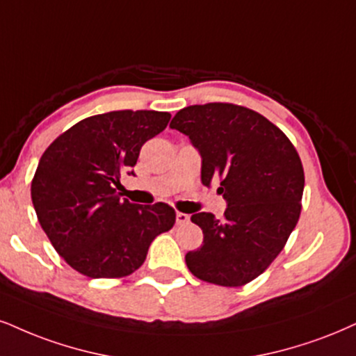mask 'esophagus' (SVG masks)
<instances>
[{
    "label": "esophagus",
    "instance_id": "esophagus-1",
    "mask_svg": "<svg viewBox=\"0 0 356 356\" xmlns=\"http://www.w3.org/2000/svg\"><path fill=\"white\" fill-rule=\"evenodd\" d=\"M186 222H190V214L178 211L177 213V225L183 226V225H186Z\"/></svg>",
    "mask_w": 356,
    "mask_h": 356
}]
</instances>
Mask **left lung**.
Returning a JSON list of instances; mask_svg holds the SVG:
<instances>
[{"mask_svg":"<svg viewBox=\"0 0 356 356\" xmlns=\"http://www.w3.org/2000/svg\"><path fill=\"white\" fill-rule=\"evenodd\" d=\"M171 129L201 156V183L219 181L225 216L196 213L203 245L185 256L193 275L239 287L261 275L282 251L300 216L304 168L293 145L261 113L232 104L191 105Z\"/></svg>","mask_w":356,"mask_h":356,"instance_id":"obj_1","label":"left lung"}]
</instances>
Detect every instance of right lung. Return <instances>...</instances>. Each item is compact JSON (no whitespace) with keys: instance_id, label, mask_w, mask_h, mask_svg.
<instances>
[{"instance_id":"obj_1","label":"right lung","mask_w":356,"mask_h":356,"mask_svg":"<svg viewBox=\"0 0 356 356\" xmlns=\"http://www.w3.org/2000/svg\"><path fill=\"white\" fill-rule=\"evenodd\" d=\"M170 117L155 111L87 117L42 153L31 198L39 225L72 269L92 279L124 277L143 264L152 241L173 227L171 206L135 204L115 191Z\"/></svg>"}]
</instances>
